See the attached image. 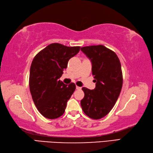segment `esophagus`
Listing matches in <instances>:
<instances>
[{
  "label": "esophagus",
  "instance_id": "1",
  "mask_svg": "<svg viewBox=\"0 0 153 153\" xmlns=\"http://www.w3.org/2000/svg\"><path fill=\"white\" fill-rule=\"evenodd\" d=\"M76 89H77V90H81L82 88L79 87V86H76Z\"/></svg>",
  "mask_w": 153,
  "mask_h": 153
}]
</instances>
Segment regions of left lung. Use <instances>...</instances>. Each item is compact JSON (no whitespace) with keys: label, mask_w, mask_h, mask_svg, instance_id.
Returning a JSON list of instances; mask_svg holds the SVG:
<instances>
[{"label":"left lung","mask_w":153,"mask_h":153,"mask_svg":"<svg viewBox=\"0 0 153 153\" xmlns=\"http://www.w3.org/2000/svg\"><path fill=\"white\" fill-rule=\"evenodd\" d=\"M81 51L91 61L96 82L92 90L82 88L84 97L81 105L88 117L98 120L110 112L120 94L123 83L120 62L114 52L102 45L84 47Z\"/></svg>","instance_id":"obj_1"}]
</instances>
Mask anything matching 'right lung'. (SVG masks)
Here are the masks:
<instances>
[{
  "instance_id": "1",
  "label": "right lung",
  "mask_w": 153,
  "mask_h": 153,
  "mask_svg": "<svg viewBox=\"0 0 153 153\" xmlns=\"http://www.w3.org/2000/svg\"><path fill=\"white\" fill-rule=\"evenodd\" d=\"M79 49L78 46L51 43L33 59L29 74L30 91L35 106L44 117L55 119L64 113L76 85L64 84L59 79L67 68L68 61Z\"/></svg>"
}]
</instances>
